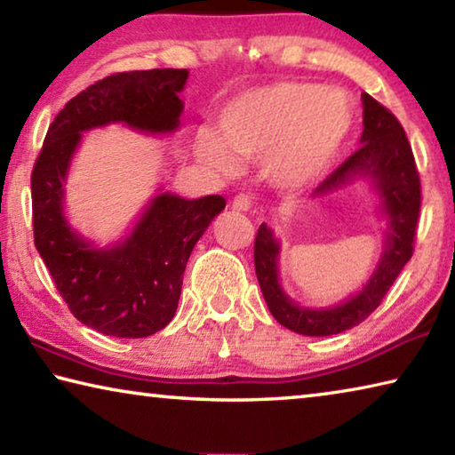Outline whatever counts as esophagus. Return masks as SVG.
Returning <instances> with one entry per match:
<instances>
[{
	"instance_id": "1",
	"label": "esophagus",
	"mask_w": 455,
	"mask_h": 455,
	"mask_svg": "<svg viewBox=\"0 0 455 455\" xmlns=\"http://www.w3.org/2000/svg\"><path fill=\"white\" fill-rule=\"evenodd\" d=\"M252 206V196L251 195H244V192H241V195H236L233 198V209L235 211H241V212H246Z\"/></svg>"
}]
</instances>
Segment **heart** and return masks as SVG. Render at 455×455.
Listing matches in <instances>:
<instances>
[{"label": "heart", "mask_w": 455, "mask_h": 455, "mask_svg": "<svg viewBox=\"0 0 455 455\" xmlns=\"http://www.w3.org/2000/svg\"><path fill=\"white\" fill-rule=\"evenodd\" d=\"M353 128V108L337 90L276 82L244 90L219 116V136L203 130L196 152L204 164L236 174L241 163H265L273 184L301 190L321 180Z\"/></svg>", "instance_id": "heart-1"}]
</instances>
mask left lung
Listing matches in <instances>:
<instances>
[{"label": "left lung", "instance_id": "1", "mask_svg": "<svg viewBox=\"0 0 455 455\" xmlns=\"http://www.w3.org/2000/svg\"><path fill=\"white\" fill-rule=\"evenodd\" d=\"M363 134L361 146L345 163L331 172L313 196L327 195L359 176H367L379 190L383 212L387 214L389 230L383 257L371 279L355 297L329 309H305L292 303L279 284V243L267 225L259 227L255 238V271L263 297L273 317L295 333L309 337H327L343 333L363 323L413 255L415 228H418L421 206L419 172L415 166L410 140L403 126L375 98L363 94Z\"/></svg>", "mask_w": 455, "mask_h": 455}]
</instances>
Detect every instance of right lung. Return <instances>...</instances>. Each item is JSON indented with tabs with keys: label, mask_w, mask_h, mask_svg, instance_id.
Returning a JSON list of instances; mask_svg holds the SVG:
<instances>
[{
	"label": "right lung",
	"mask_w": 455,
	"mask_h": 455,
	"mask_svg": "<svg viewBox=\"0 0 455 455\" xmlns=\"http://www.w3.org/2000/svg\"><path fill=\"white\" fill-rule=\"evenodd\" d=\"M187 78L188 70L156 68L98 80L58 112L34 164L36 249L74 317L104 335L140 339L172 321L190 252L227 200L219 195L187 200L164 192L124 243L94 249L64 219L61 184L84 130L110 122L152 134L179 128V92Z\"/></svg>",
	"instance_id": "right-lung-1"
}]
</instances>
